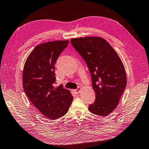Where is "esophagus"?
<instances>
[{
	"label": "esophagus",
	"instance_id": "34e87169",
	"mask_svg": "<svg viewBox=\"0 0 149 149\" xmlns=\"http://www.w3.org/2000/svg\"><path fill=\"white\" fill-rule=\"evenodd\" d=\"M81 91V88L80 87H78L77 89L74 90V92L76 93V94H79Z\"/></svg>",
	"mask_w": 149,
	"mask_h": 149
}]
</instances>
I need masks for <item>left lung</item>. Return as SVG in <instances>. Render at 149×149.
Returning <instances> with one entry per match:
<instances>
[{
	"label": "left lung",
	"instance_id": "8db88e82",
	"mask_svg": "<svg viewBox=\"0 0 149 149\" xmlns=\"http://www.w3.org/2000/svg\"><path fill=\"white\" fill-rule=\"evenodd\" d=\"M71 42L91 73L96 99L89 106V111L97 116H107L118 106L127 84L123 62L111 45L101 37L72 38Z\"/></svg>",
	"mask_w": 149,
	"mask_h": 149
}]
</instances>
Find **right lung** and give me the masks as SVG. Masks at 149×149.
Masks as SVG:
<instances>
[{"label": "right lung", "mask_w": 149, "mask_h": 149, "mask_svg": "<svg viewBox=\"0 0 149 149\" xmlns=\"http://www.w3.org/2000/svg\"><path fill=\"white\" fill-rule=\"evenodd\" d=\"M69 40L40 44L30 53L23 70L24 91L33 105L47 118L55 120L68 111L73 97L61 86L55 87V64Z\"/></svg>", "instance_id": "right-lung-1"}]
</instances>
